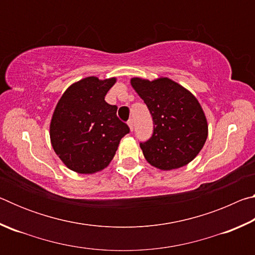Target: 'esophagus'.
Here are the masks:
<instances>
[{
  "instance_id": "1",
  "label": "esophagus",
  "mask_w": 255,
  "mask_h": 255,
  "mask_svg": "<svg viewBox=\"0 0 255 255\" xmlns=\"http://www.w3.org/2000/svg\"><path fill=\"white\" fill-rule=\"evenodd\" d=\"M128 126H129V129H130V131H132L133 130V120L132 119L128 120Z\"/></svg>"
}]
</instances>
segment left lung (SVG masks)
Returning a JSON list of instances; mask_svg holds the SVG:
<instances>
[{"mask_svg":"<svg viewBox=\"0 0 255 255\" xmlns=\"http://www.w3.org/2000/svg\"><path fill=\"white\" fill-rule=\"evenodd\" d=\"M130 84L153 117V136L140 143L146 161L162 171L187 165L208 137V123L199 101L169 77H132Z\"/></svg>","mask_w":255,"mask_h":255,"instance_id":"1","label":"left lung"}]
</instances>
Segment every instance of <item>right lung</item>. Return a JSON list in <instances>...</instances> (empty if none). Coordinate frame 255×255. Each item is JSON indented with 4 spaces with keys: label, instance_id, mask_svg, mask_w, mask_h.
Returning a JSON list of instances; mask_svg holds the SVG:
<instances>
[{
    "label": "right lung",
    "instance_id": "obj_1",
    "mask_svg": "<svg viewBox=\"0 0 255 255\" xmlns=\"http://www.w3.org/2000/svg\"><path fill=\"white\" fill-rule=\"evenodd\" d=\"M117 79L89 76L68 86L56 105L49 136L55 153L68 169L93 174L109 165L129 128L117 107L105 101Z\"/></svg>",
    "mask_w": 255,
    "mask_h": 255
}]
</instances>
